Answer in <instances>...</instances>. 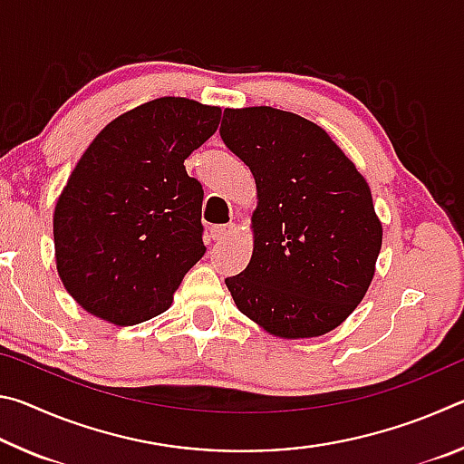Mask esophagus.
I'll use <instances>...</instances> for the list:
<instances>
[{
    "instance_id": "34e87169",
    "label": "esophagus",
    "mask_w": 464,
    "mask_h": 464,
    "mask_svg": "<svg viewBox=\"0 0 464 464\" xmlns=\"http://www.w3.org/2000/svg\"><path fill=\"white\" fill-rule=\"evenodd\" d=\"M235 229H237V227H235V223L215 225L213 229H210V235H213V239H215V241H223V239L229 237V235H233V233H235Z\"/></svg>"
}]
</instances>
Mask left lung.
I'll return each instance as SVG.
<instances>
[{
  "label": "left lung",
  "mask_w": 464,
  "mask_h": 464,
  "mask_svg": "<svg viewBox=\"0 0 464 464\" xmlns=\"http://www.w3.org/2000/svg\"><path fill=\"white\" fill-rule=\"evenodd\" d=\"M221 137L257 192L251 260L225 280L235 304L282 340L332 332L364 298L382 246L364 176L324 129L286 110L227 108Z\"/></svg>",
  "instance_id": "obj_1"
}]
</instances>
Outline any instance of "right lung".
<instances>
[{
	"label": "right lung",
	"instance_id": "right-lung-1",
	"mask_svg": "<svg viewBox=\"0 0 464 464\" xmlns=\"http://www.w3.org/2000/svg\"><path fill=\"white\" fill-rule=\"evenodd\" d=\"M221 108L166 96L92 140L53 215L63 286L93 317L137 325L174 303L204 256L202 186L184 160L215 135Z\"/></svg>",
	"mask_w": 464,
	"mask_h": 464
}]
</instances>
